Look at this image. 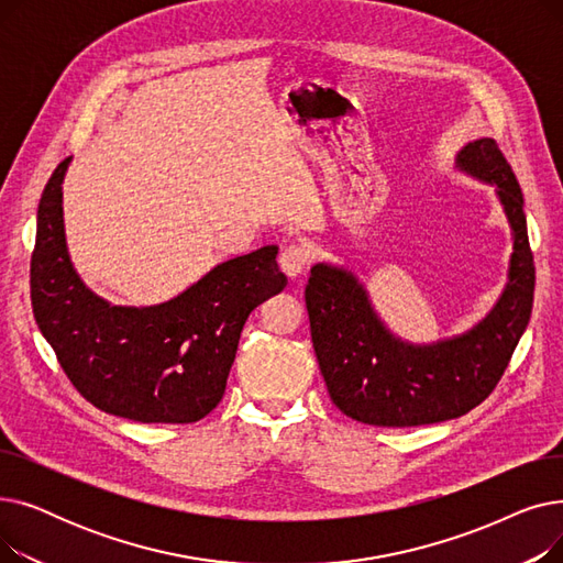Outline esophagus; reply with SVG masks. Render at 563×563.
<instances>
[{
  "mask_svg": "<svg viewBox=\"0 0 563 563\" xmlns=\"http://www.w3.org/2000/svg\"><path fill=\"white\" fill-rule=\"evenodd\" d=\"M278 264H280V269H283V274H285V276H289V278H299V276H301V274H306V269H308L310 255H308V251H306L303 246H299V244H289V246H285V249L280 251V255H278Z\"/></svg>",
  "mask_w": 563,
  "mask_h": 563,
  "instance_id": "obj_1",
  "label": "esophagus"
}]
</instances>
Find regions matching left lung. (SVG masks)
Wrapping results in <instances>:
<instances>
[{
	"label": "left lung",
	"mask_w": 563,
	"mask_h": 563,
	"mask_svg": "<svg viewBox=\"0 0 563 563\" xmlns=\"http://www.w3.org/2000/svg\"><path fill=\"white\" fill-rule=\"evenodd\" d=\"M456 166L497 187L514 230L509 283L475 329L435 344L395 338L351 272L314 264L306 285L312 346L333 404L346 418L374 427H422L465 416L509 367L534 306V255L522 191L493 139L467 143Z\"/></svg>",
	"instance_id": "left-lung-1"
}]
</instances>
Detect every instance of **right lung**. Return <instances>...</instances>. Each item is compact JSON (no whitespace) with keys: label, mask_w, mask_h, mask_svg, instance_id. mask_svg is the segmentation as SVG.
Listing matches in <instances>:
<instances>
[{"label":"right lung","mask_w":563,"mask_h":563,"mask_svg":"<svg viewBox=\"0 0 563 563\" xmlns=\"http://www.w3.org/2000/svg\"><path fill=\"white\" fill-rule=\"evenodd\" d=\"M56 166L38 202L32 308L77 393L125 420L189 424L225 393L249 314L287 285L276 246L228 260L175 299L151 308L111 306L88 289L66 249Z\"/></svg>","instance_id":"obj_1"}]
</instances>
